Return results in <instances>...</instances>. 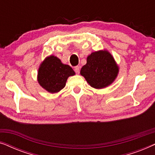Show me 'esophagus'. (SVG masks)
Listing matches in <instances>:
<instances>
[{"instance_id":"obj_1","label":"esophagus","mask_w":155,"mask_h":155,"mask_svg":"<svg viewBox=\"0 0 155 155\" xmlns=\"http://www.w3.org/2000/svg\"><path fill=\"white\" fill-rule=\"evenodd\" d=\"M74 71L77 74H79L80 73V67L79 66H75L74 68Z\"/></svg>"}]
</instances>
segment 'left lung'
Returning <instances> with one entry per match:
<instances>
[{
	"label": "left lung",
	"mask_w": 155,
	"mask_h": 155,
	"mask_svg": "<svg viewBox=\"0 0 155 155\" xmlns=\"http://www.w3.org/2000/svg\"><path fill=\"white\" fill-rule=\"evenodd\" d=\"M118 72V68L111 55L107 51H99L88 56L80 74L91 87L101 89L114 82Z\"/></svg>",
	"instance_id": "8db88e82"
}]
</instances>
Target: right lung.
Listing matches in <instances>:
<instances>
[{
  "instance_id": "add662e5",
  "label": "right lung",
  "mask_w": 155,
  "mask_h": 155,
  "mask_svg": "<svg viewBox=\"0 0 155 155\" xmlns=\"http://www.w3.org/2000/svg\"><path fill=\"white\" fill-rule=\"evenodd\" d=\"M75 74L71 66L63 64L57 57L51 56L40 65L38 82L48 92L56 93L64 87L68 78Z\"/></svg>"
}]
</instances>
